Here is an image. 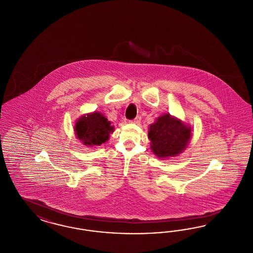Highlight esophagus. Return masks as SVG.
<instances>
[{
  "label": "esophagus",
  "mask_w": 253,
  "mask_h": 253,
  "mask_svg": "<svg viewBox=\"0 0 253 253\" xmlns=\"http://www.w3.org/2000/svg\"><path fill=\"white\" fill-rule=\"evenodd\" d=\"M141 122V117L137 116L136 118H134L132 121H131V123H135V124H139Z\"/></svg>",
  "instance_id": "1"
}]
</instances>
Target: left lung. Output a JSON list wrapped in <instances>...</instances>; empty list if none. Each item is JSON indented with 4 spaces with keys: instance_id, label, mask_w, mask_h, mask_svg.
<instances>
[{
    "instance_id": "1",
    "label": "left lung",
    "mask_w": 253,
    "mask_h": 253,
    "mask_svg": "<svg viewBox=\"0 0 253 253\" xmlns=\"http://www.w3.org/2000/svg\"><path fill=\"white\" fill-rule=\"evenodd\" d=\"M191 129L177 119L166 114L149 126L150 148L160 158L174 157L187 147L191 139Z\"/></svg>"
}]
</instances>
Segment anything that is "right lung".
Here are the masks:
<instances>
[{
    "label": "right lung",
    "instance_id": "1",
    "mask_svg": "<svg viewBox=\"0 0 253 253\" xmlns=\"http://www.w3.org/2000/svg\"><path fill=\"white\" fill-rule=\"evenodd\" d=\"M114 128L103 114L94 112L83 116L76 123V134L84 145L100 146L109 138Z\"/></svg>",
    "mask_w": 253,
    "mask_h": 253
}]
</instances>
